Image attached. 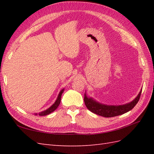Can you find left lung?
I'll use <instances>...</instances> for the list:
<instances>
[{"label":"left lung","instance_id":"obj_1","mask_svg":"<svg viewBox=\"0 0 154 154\" xmlns=\"http://www.w3.org/2000/svg\"><path fill=\"white\" fill-rule=\"evenodd\" d=\"M141 93L142 89L132 101L122 104V105H108V104L99 103L93 98L88 97L86 93H85L84 101L87 108L91 112L103 117H114L121 115V114L131 110L138 103L140 95H141Z\"/></svg>","mask_w":154,"mask_h":154}]
</instances>
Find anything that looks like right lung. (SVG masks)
<instances>
[{"label":"right lung","instance_id":"1","mask_svg":"<svg viewBox=\"0 0 154 154\" xmlns=\"http://www.w3.org/2000/svg\"><path fill=\"white\" fill-rule=\"evenodd\" d=\"M64 91V89H61L60 91V93H59L58 96L57 97V99L55 101V103L52 104V105L49 107L48 109L45 110L44 111H42V112H40L39 113H34L35 115H39V116H46V115H48V114H51L52 112H54V110H55L57 109V108L59 106V105H60V102H61V95L62 94H63Z\"/></svg>","mask_w":154,"mask_h":154}]
</instances>
